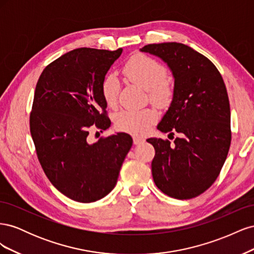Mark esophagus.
<instances>
[{
  "label": "esophagus",
  "mask_w": 254,
  "mask_h": 254,
  "mask_svg": "<svg viewBox=\"0 0 254 254\" xmlns=\"http://www.w3.org/2000/svg\"><path fill=\"white\" fill-rule=\"evenodd\" d=\"M142 142H144V139H143V137L133 135V143H134V145H139V144H141Z\"/></svg>",
  "instance_id": "1"
}]
</instances>
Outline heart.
Masks as SVG:
<instances>
[{"label":"heart","instance_id":"heart-1","mask_svg":"<svg viewBox=\"0 0 254 254\" xmlns=\"http://www.w3.org/2000/svg\"><path fill=\"white\" fill-rule=\"evenodd\" d=\"M126 77L137 86L148 91L150 101L156 104H166L173 95V90L166 82V68L143 54L131 56L123 67ZM120 82L114 74L107 75L102 82V94L109 107H114L118 101ZM157 120V113L152 109L121 111L115 118V127L120 131L142 134Z\"/></svg>","mask_w":254,"mask_h":254}]
</instances>
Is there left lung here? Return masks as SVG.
I'll list each match as a JSON object with an SVG mask.
<instances>
[{"label":"left lung","mask_w":254,"mask_h":254,"mask_svg":"<svg viewBox=\"0 0 254 254\" xmlns=\"http://www.w3.org/2000/svg\"><path fill=\"white\" fill-rule=\"evenodd\" d=\"M140 51L162 59L175 80L173 101L157 128L179 136L175 144L147 140L156 150L153 181L167 196L194 198L216 180L231 144L226 84L212 61L186 44H148Z\"/></svg>","instance_id":"1"}]
</instances>
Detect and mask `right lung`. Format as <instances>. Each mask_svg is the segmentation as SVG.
<instances>
[{
	"instance_id": "1",
	"label": "right lung",
	"mask_w": 254,
	"mask_h": 254,
	"mask_svg": "<svg viewBox=\"0 0 254 254\" xmlns=\"http://www.w3.org/2000/svg\"><path fill=\"white\" fill-rule=\"evenodd\" d=\"M123 52L80 48L53 61L38 79L30 134L51 183L78 202H94L117 184L132 137L118 132L89 143V128L111 125L102 82Z\"/></svg>"
}]
</instances>
